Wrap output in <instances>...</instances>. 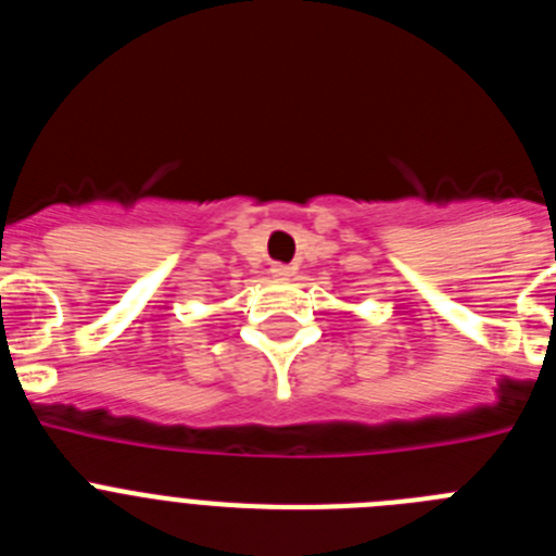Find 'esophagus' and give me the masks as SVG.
Here are the masks:
<instances>
[{"label":"esophagus","instance_id":"34e87169","mask_svg":"<svg viewBox=\"0 0 556 556\" xmlns=\"http://www.w3.org/2000/svg\"><path fill=\"white\" fill-rule=\"evenodd\" d=\"M269 273H273V278H278V281H287L289 275L294 273L292 267H289V264H281V262H275L273 267H269Z\"/></svg>","mask_w":556,"mask_h":556}]
</instances>
